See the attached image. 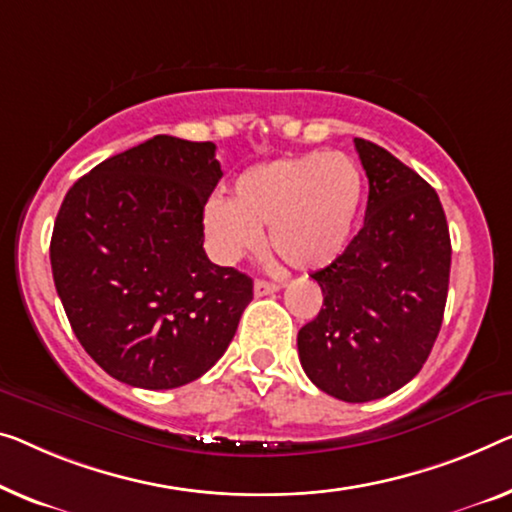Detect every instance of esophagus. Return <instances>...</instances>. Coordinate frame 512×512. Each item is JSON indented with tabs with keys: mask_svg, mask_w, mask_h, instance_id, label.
<instances>
[{
	"mask_svg": "<svg viewBox=\"0 0 512 512\" xmlns=\"http://www.w3.org/2000/svg\"><path fill=\"white\" fill-rule=\"evenodd\" d=\"M278 289H280L278 282L255 280V296H269V294H276Z\"/></svg>",
	"mask_w": 512,
	"mask_h": 512,
	"instance_id": "34e87169",
	"label": "esophagus"
}]
</instances>
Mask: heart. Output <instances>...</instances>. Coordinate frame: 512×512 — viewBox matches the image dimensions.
<instances>
[{
	"instance_id": "b5f03b06",
	"label": "heart",
	"mask_w": 512,
	"mask_h": 512,
	"mask_svg": "<svg viewBox=\"0 0 512 512\" xmlns=\"http://www.w3.org/2000/svg\"><path fill=\"white\" fill-rule=\"evenodd\" d=\"M363 200V174L345 154L312 151L248 167L236 177L230 202L204 209V230L223 262L269 246L299 271L331 264L347 248Z\"/></svg>"
}]
</instances>
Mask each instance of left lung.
Instances as JSON below:
<instances>
[{"label":"left lung","mask_w":512,"mask_h":512,"mask_svg":"<svg viewBox=\"0 0 512 512\" xmlns=\"http://www.w3.org/2000/svg\"><path fill=\"white\" fill-rule=\"evenodd\" d=\"M370 193L361 232L312 273L324 308L299 331L319 391L345 402L386 398L421 372L444 319L451 236L439 195L375 142L354 140Z\"/></svg>","instance_id":"obj_1"}]
</instances>
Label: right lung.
<instances>
[{
    "label": "right lung",
    "instance_id": "add662e5",
    "mask_svg": "<svg viewBox=\"0 0 512 512\" xmlns=\"http://www.w3.org/2000/svg\"><path fill=\"white\" fill-rule=\"evenodd\" d=\"M223 177L213 142L156 135L68 190L50 264L85 352L128 386L165 391L225 354L253 280L204 253V204Z\"/></svg>",
    "mask_w": 512,
    "mask_h": 512
}]
</instances>
